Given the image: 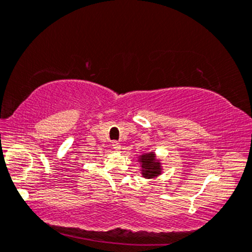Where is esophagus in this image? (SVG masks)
<instances>
[{"label":"esophagus","instance_id":"esophagus-1","mask_svg":"<svg viewBox=\"0 0 252 252\" xmlns=\"http://www.w3.org/2000/svg\"><path fill=\"white\" fill-rule=\"evenodd\" d=\"M112 147H113L116 152H120V149H121V145H120L118 141H113L112 142Z\"/></svg>","mask_w":252,"mask_h":252}]
</instances>
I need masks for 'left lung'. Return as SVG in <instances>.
Masks as SVG:
<instances>
[{"label":"left lung","instance_id":"1","mask_svg":"<svg viewBox=\"0 0 252 252\" xmlns=\"http://www.w3.org/2000/svg\"><path fill=\"white\" fill-rule=\"evenodd\" d=\"M138 162L140 164L141 175L145 179H155L163 173L162 163L155 152L141 154L138 156Z\"/></svg>","mask_w":252,"mask_h":252}]
</instances>
